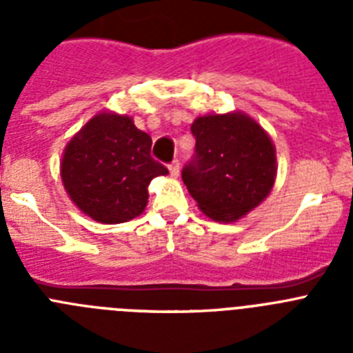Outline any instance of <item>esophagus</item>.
I'll list each match as a JSON object with an SVG mask.
<instances>
[{"instance_id": "1", "label": "esophagus", "mask_w": 353, "mask_h": 353, "mask_svg": "<svg viewBox=\"0 0 353 353\" xmlns=\"http://www.w3.org/2000/svg\"><path fill=\"white\" fill-rule=\"evenodd\" d=\"M170 173L171 176H179L180 174V162L179 161H173L170 164Z\"/></svg>"}]
</instances>
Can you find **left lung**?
Returning a JSON list of instances; mask_svg holds the SVG:
<instances>
[{"label":"left lung","instance_id":"8db88e82","mask_svg":"<svg viewBox=\"0 0 353 353\" xmlns=\"http://www.w3.org/2000/svg\"><path fill=\"white\" fill-rule=\"evenodd\" d=\"M196 157L182 180L199 210L217 223H235L272 191L276 146L267 130L242 111L198 117L191 125Z\"/></svg>","mask_w":353,"mask_h":353}]
</instances>
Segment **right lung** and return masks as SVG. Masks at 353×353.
<instances>
[{
    "instance_id": "add662e5",
    "label": "right lung",
    "mask_w": 353,
    "mask_h": 353,
    "mask_svg": "<svg viewBox=\"0 0 353 353\" xmlns=\"http://www.w3.org/2000/svg\"><path fill=\"white\" fill-rule=\"evenodd\" d=\"M152 138L127 114L101 111L67 143L60 164L68 198L93 221L118 224L138 217L148 185L168 170L150 155Z\"/></svg>"
}]
</instances>
